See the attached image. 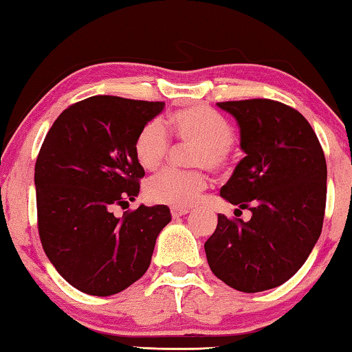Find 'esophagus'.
<instances>
[{
	"label": "esophagus",
	"mask_w": 352,
	"mask_h": 352,
	"mask_svg": "<svg viewBox=\"0 0 352 352\" xmlns=\"http://www.w3.org/2000/svg\"><path fill=\"white\" fill-rule=\"evenodd\" d=\"M187 213H189V210L187 208H171L173 218H181V216H184Z\"/></svg>",
	"instance_id": "1"
}]
</instances>
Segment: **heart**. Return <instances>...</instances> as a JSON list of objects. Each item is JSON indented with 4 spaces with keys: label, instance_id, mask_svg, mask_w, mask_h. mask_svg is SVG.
<instances>
[{
    "label": "heart",
    "instance_id": "1",
    "mask_svg": "<svg viewBox=\"0 0 352 352\" xmlns=\"http://www.w3.org/2000/svg\"><path fill=\"white\" fill-rule=\"evenodd\" d=\"M165 127L184 144H195L192 165L219 171L229 163L234 129L213 109L206 105H190L166 118ZM170 151L166 132L158 122H148L139 129L134 139V155L144 170H157ZM208 179L204 173L162 171L152 177L146 187L148 200L173 208H187L199 200Z\"/></svg>",
    "mask_w": 352,
    "mask_h": 352
}]
</instances>
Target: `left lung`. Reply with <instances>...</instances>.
Here are the masks:
<instances>
[{"mask_svg":"<svg viewBox=\"0 0 352 352\" xmlns=\"http://www.w3.org/2000/svg\"><path fill=\"white\" fill-rule=\"evenodd\" d=\"M240 129L245 157L221 197L252 219L218 226L205 242L210 269L239 292L256 293L295 276L322 232L327 163L319 139L298 110L271 99L218 102ZM239 210V211H240Z\"/></svg>","mask_w":352,"mask_h":352,"instance_id":"obj_1","label":"left lung"}]
</instances>
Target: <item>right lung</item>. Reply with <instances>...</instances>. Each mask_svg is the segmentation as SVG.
<instances>
[{"instance_id": "1", "label": "right lung", "mask_w": 352, "mask_h": 352, "mask_svg": "<svg viewBox=\"0 0 352 352\" xmlns=\"http://www.w3.org/2000/svg\"><path fill=\"white\" fill-rule=\"evenodd\" d=\"M163 107L93 96L65 109L46 134L35 165L38 232L52 266L76 290L115 295L151 266L170 208L139 205L117 218L112 206L138 197L146 173L134 139Z\"/></svg>"}]
</instances>
